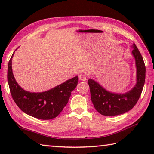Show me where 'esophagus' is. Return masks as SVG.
Segmentation results:
<instances>
[{
	"label": "esophagus",
	"mask_w": 154,
	"mask_h": 154,
	"mask_svg": "<svg viewBox=\"0 0 154 154\" xmlns=\"http://www.w3.org/2000/svg\"><path fill=\"white\" fill-rule=\"evenodd\" d=\"M79 79L82 82H84V81L86 80V75L84 74H80L79 75Z\"/></svg>",
	"instance_id": "esophagus-1"
}]
</instances>
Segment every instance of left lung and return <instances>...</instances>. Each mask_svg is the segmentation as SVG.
Listing matches in <instances>:
<instances>
[{
	"label": "left lung",
	"mask_w": 154,
	"mask_h": 154,
	"mask_svg": "<svg viewBox=\"0 0 154 154\" xmlns=\"http://www.w3.org/2000/svg\"><path fill=\"white\" fill-rule=\"evenodd\" d=\"M132 48L137 67V83L131 90L125 94H115L106 90L92 79L88 81L92 102L96 110L103 116H118L130 111L141 94L145 80V65L136 45L133 44Z\"/></svg>",
	"instance_id": "left-lung-1"
}]
</instances>
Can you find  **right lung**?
Returning <instances> with one entry per match:
<instances>
[{"instance_id":"add662e5","label":"right lung","mask_w":154,"mask_h":154,"mask_svg":"<svg viewBox=\"0 0 154 154\" xmlns=\"http://www.w3.org/2000/svg\"><path fill=\"white\" fill-rule=\"evenodd\" d=\"M14 52L9 61L7 71V81L14 102L23 112L34 118L41 119L56 118L69 102L71 92L77 85L78 77L67 80L45 92H27L17 84L13 75L11 61Z\"/></svg>"}]
</instances>
